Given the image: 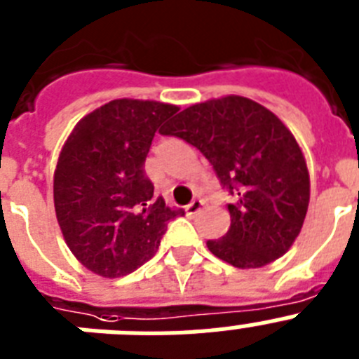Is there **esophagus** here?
<instances>
[{"label":"esophagus","mask_w":359,"mask_h":359,"mask_svg":"<svg viewBox=\"0 0 359 359\" xmlns=\"http://www.w3.org/2000/svg\"><path fill=\"white\" fill-rule=\"evenodd\" d=\"M202 205H204V202H202L201 198H195V201L189 202V204L186 205V213H188L189 217H193V215H197L198 211L202 210Z\"/></svg>","instance_id":"obj_1"}]
</instances>
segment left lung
Returning a JSON list of instances; mask_svg holds the SVG:
<instances>
[{
  "label": "left lung",
  "instance_id": "1",
  "mask_svg": "<svg viewBox=\"0 0 359 359\" xmlns=\"http://www.w3.org/2000/svg\"><path fill=\"white\" fill-rule=\"evenodd\" d=\"M201 149L229 193L231 226L208 249L220 260L257 269L282 257L300 235L311 197L305 157L294 135L266 106L226 95L193 104L168 124Z\"/></svg>",
  "mask_w": 359,
  "mask_h": 359
}]
</instances>
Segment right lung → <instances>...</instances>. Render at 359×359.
<instances>
[{
  "label": "right lung",
  "instance_id": "1",
  "mask_svg": "<svg viewBox=\"0 0 359 359\" xmlns=\"http://www.w3.org/2000/svg\"><path fill=\"white\" fill-rule=\"evenodd\" d=\"M179 106L115 99L72 130L54 173V205L65 242L92 273L119 278L157 253L171 218L154 201L144 161L155 132Z\"/></svg>",
  "mask_w": 359,
  "mask_h": 359
}]
</instances>
